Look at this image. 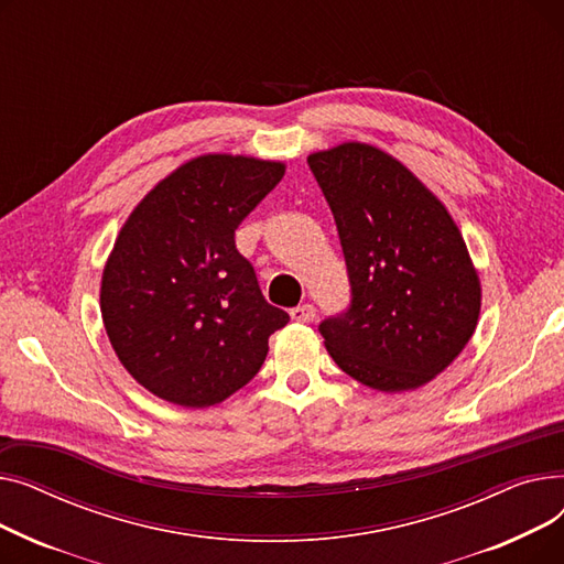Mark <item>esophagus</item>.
<instances>
[{
    "instance_id": "34e87169",
    "label": "esophagus",
    "mask_w": 564,
    "mask_h": 564,
    "mask_svg": "<svg viewBox=\"0 0 564 564\" xmlns=\"http://www.w3.org/2000/svg\"><path fill=\"white\" fill-rule=\"evenodd\" d=\"M290 317H292L294 322H302V324H306V322H313V319H315V308H313V304H302V306H294V308L290 311Z\"/></svg>"
}]
</instances>
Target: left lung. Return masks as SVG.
<instances>
[{"instance_id":"obj_1","label":"left lung","mask_w":564,"mask_h":564,"mask_svg":"<svg viewBox=\"0 0 564 564\" xmlns=\"http://www.w3.org/2000/svg\"><path fill=\"white\" fill-rule=\"evenodd\" d=\"M347 262L351 304L319 324L336 366L402 393L446 370L478 327L482 288L451 213L381 148L345 141L308 155Z\"/></svg>"}]
</instances>
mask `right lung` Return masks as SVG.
Listing matches in <instances>:
<instances>
[{
    "mask_svg": "<svg viewBox=\"0 0 564 564\" xmlns=\"http://www.w3.org/2000/svg\"><path fill=\"white\" fill-rule=\"evenodd\" d=\"M283 162L207 153L169 173L118 232L100 313L118 361L153 395L213 406L249 383L290 315L267 304L235 230Z\"/></svg>",
    "mask_w": 564,
    "mask_h": 564,
    "instance_id": "1",
    "label": "right lung"
}]
</instances>
